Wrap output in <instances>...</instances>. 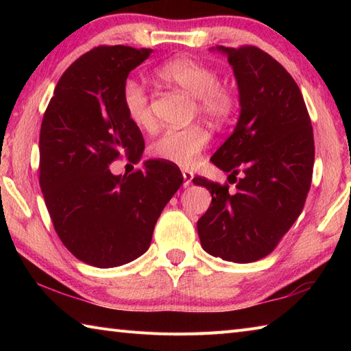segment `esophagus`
I'll list each match as a JSON object with an SVG mask.
<instances>
[{
    "label": "esophagus",
    "instance_id": "1",
    "mask_svg": "<svg viewBox=\"0 0 351 351\" xmlns=\"http://www.w3.org/2000/svg\"><path fill=\"white\" fill-rule=\"evenodd\" d=\"M182 176H184V187H189V185L191 184V180H193V171L190 170H182Z\"/></svg>",
    "mask_w": 351,
    "mask_h": 351
}]
</instances>
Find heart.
<instances>
[{
  "label": "heart",
  "mask_w": 351,
  "mask_h": 351,
  "mask_svg": "<svg viewBox=\"0 0 351 351\" xmlns=\"http://www.w3.org/2000/svg\"><path fill=\"white\" fill-rule=\"evenodd\" d=\"M156 78L175 86L195 98V111L214 123H225L234 116L238 96L232 87L219 83V72L211 66L190 57L173 58L156 71ZM122 104L126 116L138 128H151L154 113L145 87L128 80L122 87ZM210 134L200 125L169 128L151 145L156 158L189 167L208 146Z\"/></svg>",
  "instance_id": "1"
}]
</instances>
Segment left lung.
Segmentation results:
<instances>
[{
	"label": "left lung",
	"mask_w": 351,
	"mask_h": 351,
	"mask_svg": "<svg viewBox=\"0 0 351 351\" xmlns=\"http://www.w3.org/2000/svg\"><path fill=\"white\" fill-rule=\"evenodd\" d=\"M217 49L234 69L241 113L211 161L229 171L236 189L193 178L213 196L197 234L210 255L253 263L276 249L303 210L314 169V132L300 88L279 62L252 45ZM237 174L242 175L238 180Z\"/></svg>",
	"instance_id": "obj_1"
}]
</instances>
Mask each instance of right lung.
<instances>
[{"mask_svg":"<svg viewBox=\"0 0 351 351\" xmlns=\"http://www.w3.org/2000/svg\"><path fill=\"white\" fill-rule=\"evenodd\" d=\"M152 49L101 45L58 80L43 114L39 182L52 225L77 259L110 268L149 249L155 223L182 185L171 162L149 160L131 175L110 164L138 162L145 140L126 116L122 87Z\"/></svg>","mask_w":351,"mask_h":351,"instance_id":"1","label":"right lung"}]
</instances>
